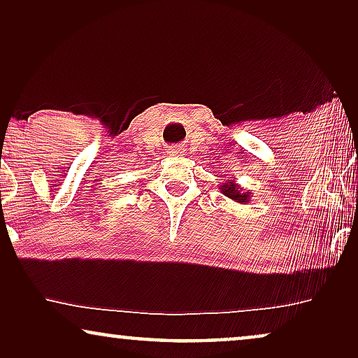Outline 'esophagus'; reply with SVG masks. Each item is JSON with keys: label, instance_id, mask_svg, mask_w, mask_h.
Instances as JSON below:
<instances>
[{"label": "esophagus", "instance_id": "34e87169", "mask_svg": "<svg viewBox=\"0 0 358 358\" xmlns=\"http://www.w3.org/2000/svg\"><path fill=\"white\" fill-rule=\"evenodd\" d=\"M182 153H184V150L179 148V146H173V148L169 150V155H173V156H180Z\"/></svg>", "mask_w": 358, "mask_h": 358}]
</instances>
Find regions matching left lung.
<instances>
[{
  "label": "left lung",
  "mask_w": 358,
  "mask_h": 358,
  "mask_svg": "<svg viewBox=\"0 0 358 358\" xmlns=\"http://www.w3.org/2000/svg\"><path fill=\"white\" fill-rule=\"evenodd\" d=\"M218 189L222 190L223 195H227L228 199L234 200V202H238V203L251 202V197H252L251 192H249V190H244L241 185H238L231 179H228L227 182H223Z\"/></svg>",
  "instance_id": "obj_1"
}]
</instances>
